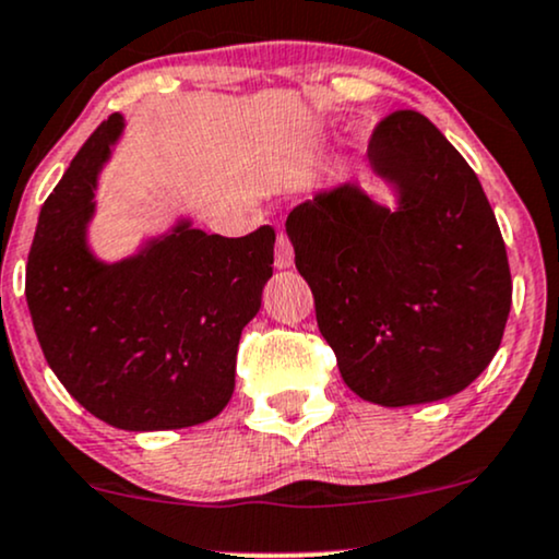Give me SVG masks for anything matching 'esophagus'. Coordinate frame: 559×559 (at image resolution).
Returning a JSON list of instances; mask_svg holds the SVG:
<instances>
[{"label":"esophagus","mask_w":559,"mask_h":559,"mask_svg":"<svg viewBox=\"0 0 559 559\" xmlns=\"http://www.w3.org/2000/svg\"><path fill=\"white\" fill-rule=\"evenodd\" d=\"M292 262H294L292 239H288V234L284 231V228H278V237H275V265L292 267Z\"/></svg>","instance_id":"esophagus-1"}]
</instances>
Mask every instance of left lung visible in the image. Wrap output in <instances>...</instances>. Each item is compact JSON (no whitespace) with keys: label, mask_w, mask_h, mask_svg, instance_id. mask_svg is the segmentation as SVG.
Segmentation results:
<instances>
[{"label":"left lung","mask_w":559,"mask_h":559,"mask_svg":"<svg viewBox=\"0 0 559 559\" xmlns=\"http://www.w3.org/2000/svg\"><path fill=\"white\" fill-rule=\"evenodd\" d=\"M367 158L399 187V211L356 185L322 192L288 213L294 262L359 399H448L500 348L513 301L506 241L474 169L419 111L380 119Z\"/></svg>","instance_id":"obj_1"}]
</instances>
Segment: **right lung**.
<instances>
[{"label":"right lung","instance_id":"add662e5","mask_svg":"<svg viewBox=\"0 0 559 559\" xmlns=\"http://www.w3.org/2000/svg\"><path fill=\"white\" fill-rule=\"evenodd\" d=\"M119 132L122 117L111 114L41 207L25 267L33 328L67 393L106 425H203L231 401L241 331L273 275L275 231L228 239L179 224L138 258L98 262L85 226Z\"/></svg>","mask_w":559,"mask_h":559}]
</instances>
